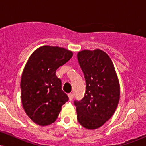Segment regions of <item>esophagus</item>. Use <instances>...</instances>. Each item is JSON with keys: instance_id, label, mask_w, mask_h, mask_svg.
<instances>
[{"instance_id": "obj_1", "label": "esophagus", "mask_w": 146, "mask_h": 146, "mask_svg": "<svg viewBox=\"0 0 146 146\" xmlns=\"http://www.w3.org/2000/svg\"><path fill=\"white\" fill-rule=\"evenodd\" d=\"M68 98H69V100H70V101H71V100L73 99L74 95H73V93H69V94H68Z\"/></svg>"}]
</instances>
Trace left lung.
<instances>
[{"label": "left lung", "mask_w": 146, "mask_h": 146, "mask_svg": "<svg viewBox=\"0 0 146 146\" xmlns=\"http://www.w3.org/2000/svg\"><path fill=\"white\" fill-rule=\"evenodd\" d=\"M77 57L86 84L84 97L74 101L77 119L84 128L97 129L116 110L120 98L119 82L113 62L104 51L83 50Z\"/></svg>", "instance_id": "8db88e82"}]
</instances>
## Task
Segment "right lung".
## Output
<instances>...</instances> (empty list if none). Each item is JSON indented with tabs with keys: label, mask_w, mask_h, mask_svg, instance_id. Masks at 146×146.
Here are the masks:
<instances>
[{
	"label": "right lung",
	"mask_w": 146,
	"mask_h": 146,
	"mask_svg": "<svg viewBox=\"0 0 146 146\" xmlns=\"http://www.w3.org/2000/svg\"><path fill=\"white\" fill-rule=\"evenodd\" d=\"M72 56V51L66 48L48 45L30 56L21 77V101L25 113L36 124L44 126L56 121L62 106L68 100L56 73Z\"/></svg>",
	"instance_id": "right-lung-1"
}]
</instances>
